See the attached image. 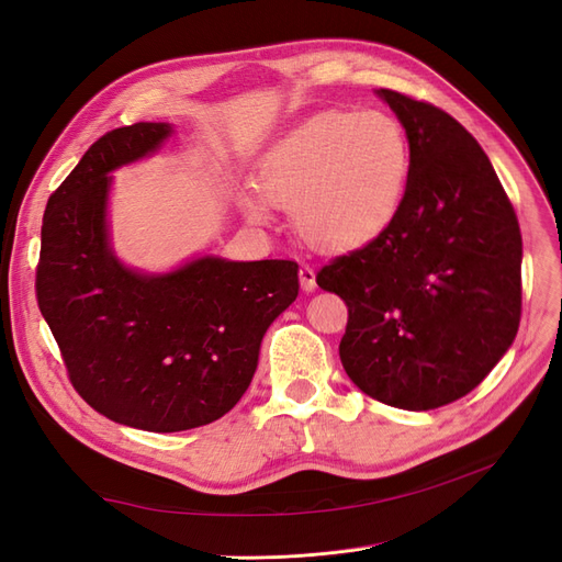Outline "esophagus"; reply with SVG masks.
<instances>
[{"instance_id": "1", "label": "esophagus", "mask_w": 562, "mask_h": 562, "mask_svg": "<svg viewBox=\"0 0 562 562\" xmlns=\"http://www.w3.org/2000/svg\"><path fill=\"white\" fill-rule=\"evenodd\" d=\"M300 285H302V291H307V293L316 291V271H314V267H310V265L300 267Z\"/></svg>"}]
</instances>
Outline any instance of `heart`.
Instances as JSON below:
<instances>
[{
    "instance_id": "obj_1",
    "label": "heart",
    "mask_w": 562,
    "mask_h": 562,
    "mask_svg": "<svg viewBox=\"0 0 562 562\" xmlns=\"http://www.w3.org/2000/svg\"><path fill=\"white\" fill-rule=\"evenodd\" d=\"M411 178L403 126L380 110H328L271 147L258 168V194L244 196L250 223L267 225L269 206L293 211L312 246L351 250L394 223Z\"/></svg>"
}]
</instances>
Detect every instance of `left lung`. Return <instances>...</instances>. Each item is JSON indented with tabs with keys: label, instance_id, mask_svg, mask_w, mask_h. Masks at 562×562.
<instances>
[{
	"label": "left lung",
	"instance_id": "1",
	"mask_svg": "<svg viewBox=\"0 0 562 562\" xmlns=\"http://www.w3.org/2000/svg\"><path fill=\"white\" fill-rule=\"evenodd\" d=\"M411 145L401 211L378 239L323 267L347 302L339 359L370 398L434 411L467 396L520 323L518 217L483 147L422 100L380 89Z\"/></svg>",
	"mask_w": 562,
	"mask_h": 562
}]
</instances>
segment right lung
Listing matches in <instances>:
<instances>
[{"label":"right lung","instance_id":"add662e5","mask_svg":"<svg viewBox=\"0 0 562 562\" xmlns=\"http://www.w3.org/2000/svg\"><path fill=\"white\" fill-rule=\"evenodd\" d=\"M171 135V124L140 122L95 140L46 203L37 267L40 310L79 396L116 424L157 434L227 415L255 375L267 328L300 291L293 260L201 255L147 274L116 258L110 173Z\"/></svg>","mask_w":562,"mask_h":562}]
</instances>
